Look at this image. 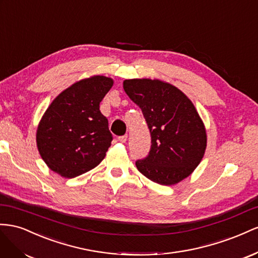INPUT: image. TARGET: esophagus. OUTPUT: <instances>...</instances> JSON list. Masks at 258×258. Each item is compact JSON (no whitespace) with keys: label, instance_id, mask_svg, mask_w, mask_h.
Returning <instances> with one entry per match:
<instances>
[{"label":"esophagus","instance_id":"1","mask_svg":"<svg viewBox=\"0 0 258 258\" xmlns=\"http://www.w3.org/2000/svg\"><path fill=\"white\" fill-rule=\"evenodd\" d=\"M117 141H119V142H120V143H122V144L126 143V141H127V135H124V136L117 137Z\"/></svg>","mask_w":258,"mask_h":258}]
</instances>
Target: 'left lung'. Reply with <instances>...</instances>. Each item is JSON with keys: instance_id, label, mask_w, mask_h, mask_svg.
I'll return each instance as SVG.
<instances>
[{"instance_id": "8db88e82", "label": "left lung", "mask_w": 258, "mask_h": 258, "mask_svg": "<svg viewBox=\"0 0 258 258\" xmlns=\"http://www.w3.org/2000/svg\"><path fill=\"white\" fill-rule=\"evenodd\" d=\"M127 96L142 109L151 135L148 157L136 161L137 170L163 186L192 174L207 149L204 123L195 105L179 88L161 80H125Z\"/></svg>"}]
</instances>
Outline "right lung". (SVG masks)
Segmentation results:
<instances>
[{
	"label": "right lung",
	"instance_id": "obj_1",
	"mask_svg": "<svg viewBox=\"0 0 258 258\" xmlns=\"http://www.w3.org/2000/svg\"><path fill=\"white\" fill-rule=\"evenodd\" d=\"M113 85L105 76L73 83L50 102L36 128V147L48 168L73 178L96 167L112 135L99 104Z\"/></svg>",
	"mask_w": 258,
	"mask_h": 258
}]
</instances>
